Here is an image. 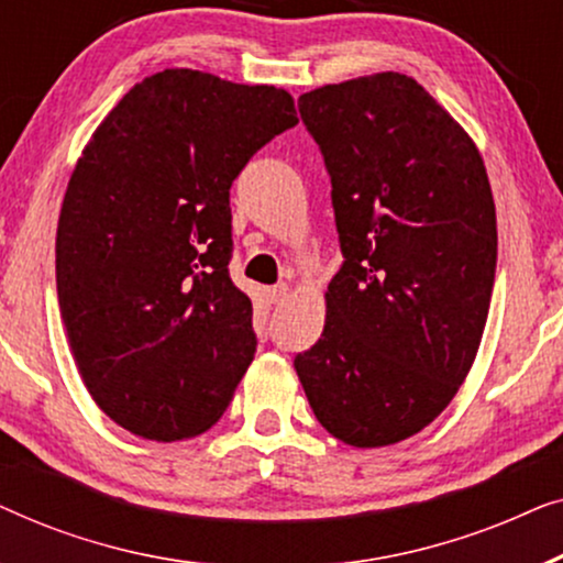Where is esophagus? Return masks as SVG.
Here are the masks:
<instances>
[{"label": "esophagus", "mask_w": 563, "mask_h": 563, "mask_svg": "<svg viewBox=\"0 0 563 563\" xmlns=\"http://www.w3.org/2000/svg\"><path fill=\"white\" fill-rule=\"evenodd\" d=\"M289 297V284H276V287H268L266 289V299L268 302H284V299Z\"/></svg>", "instance_id": "obj_1"}]
</instances>
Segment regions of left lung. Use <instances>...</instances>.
<instances>
[{
  "instance_id": "left-lung-1",
  "label": "left lung",
  "mask_w": 563,
  "mask_h": 563,
  "mask_svg": "<svg viewBox=\"0 0 563 563\" xmlns=\"http://www.w3.org/2000/svg\"><path fill=\"white\" fill-rule=\"evenodd\" d=\"M333 184L343 266L295 368L320 426L356 449L405 441L472 368L497 268V214L472 137L412 76L299 97Z\"/></svg>"
}]
</instances>
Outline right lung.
Returning <instances> with one entry per match:
<instances>
[{
	"label": "right lung",
	"mask_w": 563,
	"mask_h": 563,
	"mask_svg": "<svg viewBox=\"0 0 563 563\" xmlns=\"http://www.w3.org/2000/svg\"><path fill=\"white\" fill-rule=\"evenodd\" d=\"M297 122L289 91L166 68L76 161L56 233L60 318L84 387L133 435L205 433L251 366L253 305L228 274L230 187Z\"/></svg>",
	"instance_id": "right-lung-1"
}]
</instances>
